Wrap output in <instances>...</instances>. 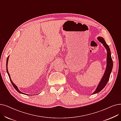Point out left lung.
Masks as SVG:
<instances>
[{"label": "left lung", "instance_id": "left-lung-1", "mask_svg": "<svg viewBox=\"0 0 121 121\" xmlns=\"http://www.w3.org/2000/svg\"><path fill=\"white\" fill-rule=\"evenodd\" d=\"M97 39L103 45V46L105 47V48L107 50V65L105 71L104 73L101 80L100 82H99L95 91L92 93L93 94H96L100 92L105 86L109 80L110 74L111 73L113 65V60L111 55V51H110L109 46L106 44L105 41L104 39L103 38L99 36V37L97 38Z\"/></svg>", "mask_w": 121, "mask_h": 121}]
</instances>
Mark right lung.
Wrapping results in <instances>:
<instances>
[{"mask_svg": "<svg viewBox=\"0 0 121 121\" xmlns=\"http://www.w3.org/2000/svg\"><path fill=\"white\" fill-rule=\"evenodd\" d=\"M9 56H8V57H7V60H6V70H7V73H8V76H9V79H10V82H11L12 83V85H13V87L15 88V90H16L18 92H19L20 93L23 94H26V95H28V94H25V93H23V92H22L21 91H20L19 90V89H18V87L15 85V84L13 83V82H12V81L11 80V78H10V74H9V73L8 71V67H7V65H8V59H9Z\"/></svg>", "mask_w": 121, "mask_h": 121, "instance_id": "obj_1", "label": "right lung"}]
</instances>
